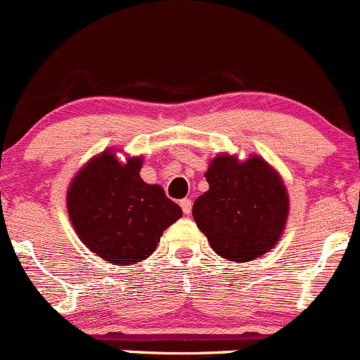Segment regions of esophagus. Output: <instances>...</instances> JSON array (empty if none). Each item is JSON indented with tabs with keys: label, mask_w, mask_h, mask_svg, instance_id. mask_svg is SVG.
<instances>
[{
	"label": "esophagus",
	"mask_w": 360,
	"mask_h": 360,
	"mask_svg": "<svg viewBox=\"0 0 360 360\" xmlns=\"http://www.w3.org/2000/svg\"><path fill=\"white\" fill-rule=\"evenodd\" d=\"M181 208H183V213L184 215H189V213H191V208H193V201L189 200V198H184V200H181Z\"/></svg>",
	"instance_id": "obj_1"
}]
</instances>
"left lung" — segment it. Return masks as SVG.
I'll return each mask as SVG.
<instances>
[{"label": "left lung", "mask_w": 360, "mask_h": 360, "mask_svg": "<svg viewBox=\"0 0 360 360\" xmlns=\"http://www.w3.org/2000/svg\"><path fill=\"white\" fill-rule=\"evenodd\" d=\"M208 191L193 217L213 251L229 262H251L275 246L289 215L285 186L259 157L219 155L205 174Z\"/></svg>", "instance_id": "left-lung-1"}]
</instances>
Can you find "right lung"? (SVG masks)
<instances>
[{"label":"right lung","mask_w":360,"mask_h":360,"mask_svg":"<svg viewBox=\"0 0 360 360\" xmlns=\"http://www.w3.org/2000/svg\"><path fill=\"white\" fill-rule=\"evenodd\" d=\"M140 169V157L120 164L114 153L104 152L71 181V224L85 246L109 263L148 258L162 232L183 215L164 189L141 179Z\"/></svg>","instance_id":"obj_1"}]
</instances>
